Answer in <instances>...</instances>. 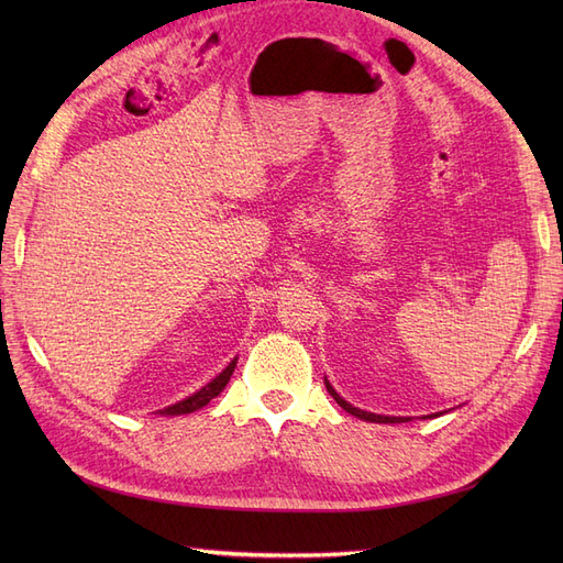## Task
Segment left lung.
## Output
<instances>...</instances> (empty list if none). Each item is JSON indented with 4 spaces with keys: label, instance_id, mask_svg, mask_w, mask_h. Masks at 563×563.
Listing matches in <instances>:
<instances>
[{
    "label": "left lung",
    "instance_id": "left-lung-1",
    "mask_svg": "<svg viewBox=\"0 0 563 563\" xmlns=\"http://www.w3.org/2000/svg\"><path fill=\"white\" fill-rule=\"evenodd\" d=\"M323 383H327V389H329V395L338 401V406L340 408H345L347 413H352V416H356L360 420H366V422H385V424H389V422H408L411 418H404V416H380V413H371V411H364V408H356V406H352L350 401H345L343 397L338 395V391L333 389V385L323 378ZM432 416H439V413H432ZM432 416H424V418H432Z\"/></svg>",
    "mask_w": 563,
    "mask_h": 563
}]
</instances>
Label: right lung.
Segmentation results:
<instances>
[{
  "label": "right lung",
  "mask_w": 563,
  "mask_h": 563,
  "mask_svg": "<svg viewBox=\"0 0 563 563\" xmlns=\"http://www.w3.org/2000/svg\"><path fill=\"white\" fill-rule=\"evenodd\" d=\"M234 366H236V356L234 360L218 373V376L211 380V383H207L203 385L201 389H197L195 395H190V397H185V399H180V401H176V404H172V406H166V408H162V416H185V413H192V411H199L201 406H207L211 399H216L220 391L225 389V385L230 383V376H232V371H234Z\"/></svg>",
  "instance_id": "obj_1"
}]
</instances>
